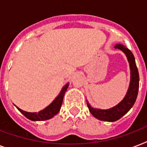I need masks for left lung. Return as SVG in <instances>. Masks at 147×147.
Instances as JSON below:
<instances>
[{
  "label": "left lung",
  "instance_id": "obj_1",
  "mask_svg": "<svg viewBox=\"0 0 147 147\" xmlns=\"http://www.w3.org/2000/svg\"><path fill=\"white\" fill-rule=\"evenodd\" d=\"M114 48L121 50L127 56V59L129 62L130 69V81L127 92L125 97L121 100V102L115 105L114 107H111L109 109H98L94 108L91 106L87 100V105L91 114L100 121H108V122H114L127 113L130 108L134 106L139 90V72L137 69V65L135 62V58L130 49L123 46L122 44H117Z\"/></svg>",
  "mask_w": 147,
  "mask_h": 147
}]
</instances>
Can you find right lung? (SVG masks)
<instances>
[{
  "instance_id": "add662e5",
  "label": "right lung",
  "mask_w": 147,
  "mask_h": 147,
  "mask_svg": "<svg viewBox=\"0 0 147 147\" xmlns=\"http://www.w3.org/2000/svg\"><path fill=\"white\" fill-rule=\"evenodd\" d=\"M69 83L63 86V88L59 92V94H58V96L54 99L53 102L50 105H48L46 108H44L42 111L39 112H26L25 111H23L18 107L17 108L26 117V118L33 121H47L49 119L53 118V117L56 115L60 111L61 106H62V100H63V97L65 95V93L67 91V88H69Z\"/></svg>"
}]
</instances>
